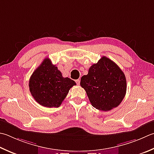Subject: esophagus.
I'll list each match as a JSON object with an SVG mask.
<instances>
[{"label": "esophagus", "mask_w": 154, "mask_h": 154, "mask_svg": "<svg viewBox=\"0 0 154 154\" xmlns=\"http://www.w3.org/2000/svg\"><path fill=\"white\" fill-rule=\"evenodd\" d=\"M80 79H77V80H75V82H76V83L77 84V85H79V84H80Z\"/></svg>", "instance_id": "esophagus-1"}]
</instances>
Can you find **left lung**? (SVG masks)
I'll return each instance as SVG.
<instances>
[{
    "mask_svg": "<svg viewBox=\"0 0 154 154\" xmlns=\"http://www.w3.org/2000/svg\"><path fill=\"white\" fill-rule=\"evenodd\" d=\"M80 85L85 90L92 106L104 111L118 106L127 89L122 69L104 56L90 67L88 74L81 77Z\"/></svg>",
    "mask_w": 154,
    "mask_h": 154,
    "instance_id": "8db88e82",
    "label": "left lung"
}]
</instances>
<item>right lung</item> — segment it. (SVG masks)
I'll return each mask as SVG.
<instances>
[{"label": "right lung", "instance_id": "right-lung-1", "mask_svg": "<svg viewBox=\"0 0 154 154\" xmlns=\"http://www.w3.org/2000/svg\"><path fill=\"white\" fill-rule=\"evenodd\" d=\"M76 85L73 80L63 77L61 71L48 58L33 72L29 80V90L33 98L42 106L59 107L69 89Z\"/></svg>", "mask_w": 154, "mask_h": 154}]
</instances>
